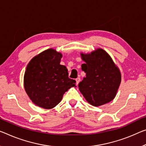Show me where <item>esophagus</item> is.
<instances>
[{
    "label": "esophagus",
    "mask_w": 146,
    "mask_h": 146,
    "mask_svg": "<svg viewBox=\"0 0 146 146\" xmlns=\"http://www.w3.org/2000/svg\"><path fill=\"white\" fill-rule=\"evenodd\" d=\"M76 84H77V86H78V84H79L80 82V78H77L76 79Z\"/></svg>",
    "instance_id": "esophagus-1"
}]
</instances>
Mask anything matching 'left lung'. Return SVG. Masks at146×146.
Returning <instances> with one entry per match:
<instances>
[{
	"label": "left lung",
	"instance_id": "1",
	"mask_svg": "<svg viewBox=\"0 0 146 146\" xmlns=\"http://www.w3.org/2000/svg\"><path fill=\"white\" fill-rule=\"evenodd\" d=\"M81 55L85 61L82 70L86 73V77L78 85L80 91L94 106L111 101L117 93L121 77L110 56L102 49L90 54Z\"/></svg>",
	"mask_w": 146,
	"mask_h": 146
}]
</instances>
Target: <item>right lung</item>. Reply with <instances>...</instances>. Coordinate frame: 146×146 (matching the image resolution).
Masks as SVG:
<instances>
[{
	"label": "right lung",
	"instance_id": "add662e5",
	"mask_svg": "<svg viewBox=\"0 0 146 146\" xmlns=\"http://www.w3.org/2000/svg\"><path fill=\"white\" fill-rule=\"evenodd\" d=\"M62 54L49 49L29 62L24 76V87L36 105L51 109L59 104L66 91L76 87V81L68 78V70L60 65Z\"/></svg>",
	"mask_w": 146,
	"mask_h": 146
}]
</instances>
